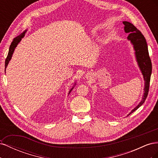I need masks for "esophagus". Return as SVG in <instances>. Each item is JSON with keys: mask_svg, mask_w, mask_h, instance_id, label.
Returning <instances> with one entry per match:
<instances>
[{"mask_svg": "<svg viewBox=\"0 0 158 158\" xmlns=\"http://www.w3.org/2000/svg\"><path fill=\"white\" fill-rule=\"evenodd\" d=\"M88 76H89V75H88Z\"/></svg>", "mask_w": 158, "mask_h": 158, "instance_id": "1", "label": "esophagus"}]
</instances>
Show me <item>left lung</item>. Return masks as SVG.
Returning <instances> with one entry per match:
<instances>
[{"instance_id":"8db88e82","label":"left lung","mask_w":158,"mask_h":158,"mask_svg":"<svg viewBox=\"0 0 158 158\" xmlns=\"http://www.w3.org/2000/svg\"><path fill=\"white\" fill-rule=\"evenodd\" d=\"M123 23L125 25V27H124L125 31L129 33L127 39L130 40L131 44L133 45L134 49L135 51V56L138 65L142 72L145 82L144 88V93L142 97V101L135 109L132 110L131 112L128 114V116L129 114L135 111L137 109L139 108L145 102L148 96V92H149L152 68L151 59L149 56V52H148L147 43L144 36L142 35V33L132 23L127 21L123 22Z\"/></svg>"}]
</instances>
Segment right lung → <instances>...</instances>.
<instances>
[{
    "mask_svg": "<svg viewBox=\"0 0 158 158\" xmlns=\"http://www.w3.org/2000/svg\"><path fill=\"white\" fill-rule=\"evenodd\" d=\"M26 31H27V30H26L25 31H23L22 33H21V34H20V35H18V37H16V38H14V39L13 40V41H12V44H11V45H10V48H9V51H8V56H7L6 59V60H5V70H6V66H7L8 63H9V61L10 60V59H11V58H12V55H13V52H14V49H15L16 46H17L18 44H19V42H20V41H21L22 38H23V36L25 35V33H26ZM76 85V83H75L74 85ZM74 86H73V88H71V89L70 90V92H69V94H70V92H71V91L73 90V89L74 87Z\"/></svg>",
    "mask_w": 158,
    "mask_h": 158,
    "instance_id": "right-lung-1",
    "label": "right lung"
}]
</instances>
